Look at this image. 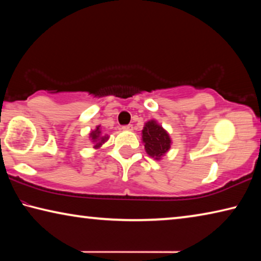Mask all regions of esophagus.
<instances>
[{
	"label": "esophagus",
	"mask_w": 261,
	"mask_h": 261,
	"mask_svg": "<svg viewBox=\"0 0 261 261\" xmlns=\"http://www.w3.org/2000/svg\"><path fill=\"white\" fill-rule=\"evenodd\" d=\"M122 129L124 131H132L134 130V126H132L131 124H127V125H123Z\"/></svg>",
	"instance_id": "obj_1"
}]
</instances>
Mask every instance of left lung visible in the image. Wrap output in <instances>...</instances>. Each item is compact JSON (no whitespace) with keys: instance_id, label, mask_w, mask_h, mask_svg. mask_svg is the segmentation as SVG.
<instances>
[{"instance_id":"1","label":"left lung","mask_w":261,"mask_h":261,"mask_svg":"<svg viewBox=\"0 0 261 261\" xmlns=\"http://www.w3.org/2000/svg\"><path fill=\"white\" fill-rule=\"evenodd\" d=\"M141 138H143L145 151L155 160H161L171 146L169 134L155 120L145 123L144 129L141 131Z\"/></svg>"}]
</instances>
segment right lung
<instances>
[{
  "label": "right lung",
  "instance_id": "right-lung-1",
  "mask_svg": "<svg viewBox=\"0 0 261 261\" xmlns=\"http://www.w3.org/2000/svg\"><path fill=\"white\" fill-rule=\"evenodd\" d=\"M90 139L92 143H93L94 148H100L102 145L109 139L108 135H102L101 132V125H98L94 130L91 131L90 134Z\"/></svg>",
  "mask_w": 261,
  "mask_h": 261
}]
</instances>
